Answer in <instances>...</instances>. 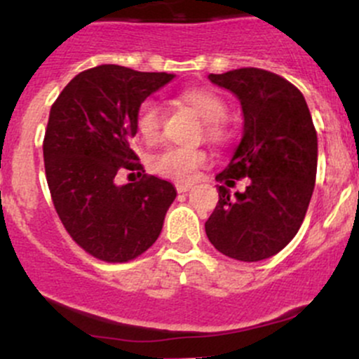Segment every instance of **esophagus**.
<instances>
[{"instance_id":"esophagus-1","label":"esophagus","mask_w":359,"mask_h":359,"mask_svg":"<svg viewBox=\"0 0 359 359\" xmlns=\"http://www.w3.org/2000/svg\"><path fill=\"white\" fill-rule=\"evenodd\" d=\"M191 184H175V189L179 192H187L191 189Z\"/></svg>"}]
</instances>
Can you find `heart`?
I'll use <instances>...</instances> for the list:
<instances>
[{
    "mask_svg": "<svg viewBox=\"0 0 359 359\" xmlns=\"http://www.w3.org/2000/svg\"><path fill=\"white\" fill-rule=\"evenodd\" d=\"M182 104L189 107L203 118V134L213 144L222 146L229 142L232 130L227 122V101L208 88L184 89L177 96ZM134 129L144 144H154L161 135V108L156 101L144 100L139 104L134 116ZM208 160V154L201 148H165L154 154L149 167L154 173L170 180L187 182L194 179L198 170Z\"/></svg>",
    "mask_w": 359,
    "mask_h": 359,
    "instance_id": "heart-1",
    "label": "heart"
}]
</instances>
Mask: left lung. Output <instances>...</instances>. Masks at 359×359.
<instances>
[{
  "instance_id": "1",
  "label": "left lung",
  "mask_w": 359,
  "mask_h": 359,
  "mask_svg": "<svg viewBox=\"0 0 359 359\" xmlns=\"http://www.w3.org/2000/svg\"><path fill=\"white\" fill-rule=\"evenodd\" d=\"M232 90L244 111V134L218 182L249 177L244 192L230 198L218 186V203L206 220L210 243L239 262H259L290 243L315 189L318 142L301 90L273 72L246 67L210 74Z\"/></svg>"
}]
</instances>
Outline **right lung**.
Listing matches in <instances>:
<instances>
[{"mask_svg":"<svg viewBox=\"0 0 359 359\" xmlns=\"http://www.w3.org/2000/svg\"><path fill=\"white\" fill-rule=\"evenodd\" d=\"M173 79L167 72L100 65L81 72L51 104L43 141L53 205L75 243L107 263L135 259L153 246L177 192L148 175L130 148L139 104ZM141 169L116 187V171Z\"/></svg>","mask_w":359,"mask_h":359,"instance_id":"obj_1","label":"right lung"}]
</instances>
